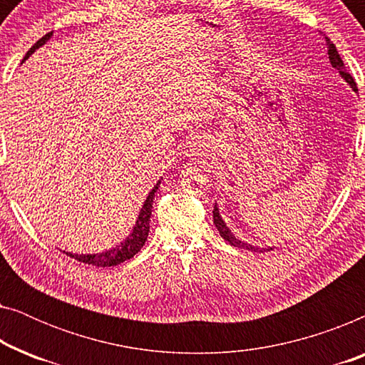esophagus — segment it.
<instances>
[{"label": "esophagus", "instance_id": "34e87169", "mask_svg": "<svg viewBox=\"0 0 365 365\" xmlns=\"http://www.w3.org/2000/svg\"><path fill=\"white\" fill-rule=\"evenodd\" d=\"M202 148H204V144L199 141V139H196V141H189L187 144H186V156H199V154L202 153Z\"/></svg>", "mask_w": 365, "mask_h": 365}]
</instances>
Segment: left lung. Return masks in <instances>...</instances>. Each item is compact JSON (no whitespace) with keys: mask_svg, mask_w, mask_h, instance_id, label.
<instances>
[{"mask_svg":"<svg viewBox=\"0 0 365 365\" xmlns=\"http://www.w3.org/2000/svg\"><path fill=\"white\" fill-rule=\"evenodd\" d=\"M324 41H326V46H327V54H329V61H331L332 68H336L339 74L346 79V83L349 86L352 88V91H357V86H356V81H354L351 74L346 71V66H344V61L342 58L339 56L336 46H334L331 39L327 36H324ZM212 219H214V224H216L219 234H221L222 239H226V241L231 244V246H236V247H241V249H247V251H254V252H264V251H272V247H259V246H252V244H247L241 241V239L234 236L231 232V229L227 227V224L224 222V219L221 216V212H219V207H217V202L214 204V211H212Z\"/></svg>","mask_w":365,"mask_h":365,"instance_id":"obj_1","label":"left lung"}]
</instances>
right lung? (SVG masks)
<instances>
[{
  "instance_id": "right-lung-1",
  "label": "right lung",
  "mask_w": 365,
  "mask_h": 365,
  "mask_svg": "<svg viewBox=\"0 0 365 365\" xmlns=\"http://www.w3.org/2000/svg\"><path fill=\"white\" fill-rule=\"evenodd\" d=\"M53 33L44 34V36L33 44L29 48V51L26 53V56L23 58V63L31 56V54L36 51L38 48H41L43 44H46L49 39H51ZM159 184H161V179L156 182V186L151 189V192L148 194L146 201H144L141 211H139V216L136 219V224H134L133 231L129 236L124 239L121 244H118L116 247L108 249V251L98 252V254H73V252H66L68 256H71L76 259L79 262L89 264V266H96V267H111V266H118L128 259H131L134 254L139 252V249L144 246L146 242L148 234H149V219H151V211H153V199L154 194H156Z\"/></svg>"
}]
</instances>
